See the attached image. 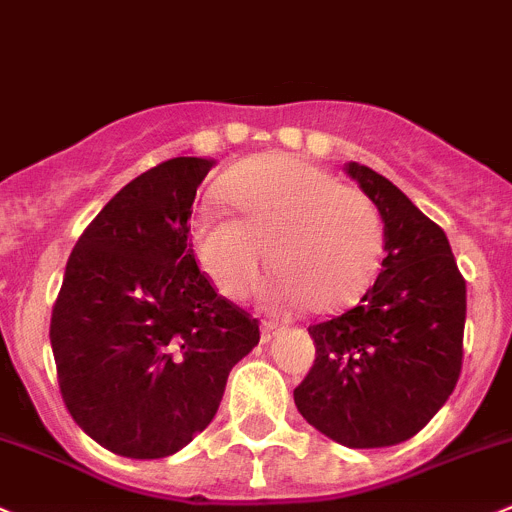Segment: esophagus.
Listing matches in <instances>:
<instances>
[{"instance_id":"34e87169","label":"esophagus","mask_w":512,"mask_h":512,"mask_svg":"<svg viewBox=\"0 0 512 512\" xmlns=\"http://www.w3.org/2000/svg\"><path fill=\"white\" fill-rule=\"evenodd\" d=\"M277 332H280V327H277L275 322H262V330H260V342H262V345H267V342L275 340Z\"/></svg>"}]
</instances>
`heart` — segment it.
Here are the masks:
<instances>
[{
    "label": "heart",
    "mask_w": 512,
    "mask_h": 512,
    "mask_svg": "<svg viewBox=\"0 0 512 512\" xmlns=\"http://www.w3.org/2000/svg\"><path fill=\"white\" fill-rule=\"evenodd\" d=\"M237 217L202 207L192 222L202 270L227 297L260 285L265 257L280 280L277 307L312 312L350 305L372 280L382 252V217L355 187L292 155L242 162L225 180Z\"/></svg>",
    "instance_id": "1"
}]
</instances>
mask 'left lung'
<instances>
[{"label": "left lung", "mask_w": 512, "mask_h": 512, "mask_svg": "<svg viewBox=\"0 0 512 512\" xmlns=\"http://www.w3.org/2000/svg\"><path fill=\"white\" fill-rule=\"evenodd\" d=\"M345 172L375 202L385 257L352 310L310 327L315 365L295 388L302 418L347 448H388L425 428L463 365L465 280L445 232L388 177Z\"/></svg>", "instance_id": "obj_1"}]
</instances>
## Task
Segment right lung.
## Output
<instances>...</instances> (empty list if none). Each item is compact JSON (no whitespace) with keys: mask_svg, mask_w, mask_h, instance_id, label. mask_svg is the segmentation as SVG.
I'll list each match as a JSON object with an SVG mask.
<instances>
[{"mask_svg":"<svg viewBox=\"0 0 512 512\" xmlns=\"http://www.w3.org/2000/svg\"><path fill=\"white\" fill-rule=\"evenodd\" d=\"M215 160L175 157L124 185L82 232L49 342L74 423L135 460L175 455L215 418L232 367L260 342L195 262L190 217Z\"/></svg>","mask_w":512,"mask_h":512,"instance_id":"1","label":"right lung"}]
</instances>
